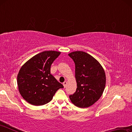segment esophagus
<instances>
[{
	"instance_id": "1",
	"label": "esophagus",
	"mask_w": 132,
	"mask_h": 132,
	"mask_svg": "<svg viewBox=\"0 0 132 132\" xmlns=\"http://www.w3.org/2000/svg\"><path fill=\"white\" fill-rule=\"evenodd\" d=\"M63 86H64V87L65 88L66 87V84H67V82L66 81H64L63 83Z\"/></svg>"
}]
</instances>
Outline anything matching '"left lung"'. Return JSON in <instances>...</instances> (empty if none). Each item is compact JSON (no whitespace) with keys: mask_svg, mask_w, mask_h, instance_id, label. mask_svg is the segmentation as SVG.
Wrapping results in <instances>:
<instances>
[{"mask_svg":"<svg viewBox=\"0 0 132 132\" xmlns=\"http://www.w3.org/2000/svg\"><path fill=\"white\" fill-rule=\"evenodd\" d=\"M69 56L75 63L77 87L76 92L69 98L77 107L87 108L101 97L105 87V73L99 62L87 53L75 51Z\"/></svg>","mask_w":132,"mask_h":132,"instance_id":"1","label":"left lung"}]
</instances>
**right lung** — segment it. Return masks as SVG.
Masks as SVG:
<instances>
[{
	"mask_svg": "<svg viewBox=\"0 0 132 132\" xmlns=\"http://www.w3.org/2000/svg\"><path fill=\"white\" fill-rule=\"evenodd\" d=\"M61 54L53 51L38 53L24 63L17 76L19 92L26 101L35 106L52 100L55 93L63 86L51 74V66Z\"/></svg>",
	"mask_w": 132,
	"mask_h": 132,
	"instance_id": "right-lung-1",
	"label": "right lung"
}]
</instances>
